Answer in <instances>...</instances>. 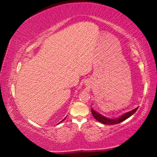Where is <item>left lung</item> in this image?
I'll use <instances>...</instances> for the list:
<instances>
[{"instance_id":"1","label":"left lung","mask_w":157,"mask_h":157,"mask_svg":"<svg viewBox=\"0 0 157 157\" xmlns=\"http://www.w3.org/2000/svg\"><path fill=\"white\" fill-rule=\"evenodd\" d=\"M139 109V107H136L134 109H132V111H127L126 113H124L123 115H121L120 116L117 117V118H107L105 116L102 115L100 113H98V111L94 110V109H91V113L93 116L96 119V120L100 122V123L104 124H116L118 123H120L121 122L124 121V120H126L128 118H129L130 116H132L135 112H136V110Z\"/></svg>"}]
</instances>
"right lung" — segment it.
Here are the masks:
<instances>
[{"mask_svg": "<svg viewBox=\"0 0 157 157\" xmlns=\"http://www.w3.org/2000/svg\"><path fill=\"white\" fill-rule=\"evenodd\" d=\"M66 118H63V120H62V121H61V122H62L63 121H64V120H65V119H66ZM61 122H59V123H61Z\"/></svg>", "mask_w": 157, "mask_h": 157, "instance_id": "right-lung-1", "label": "right lung"}]
</instances>
